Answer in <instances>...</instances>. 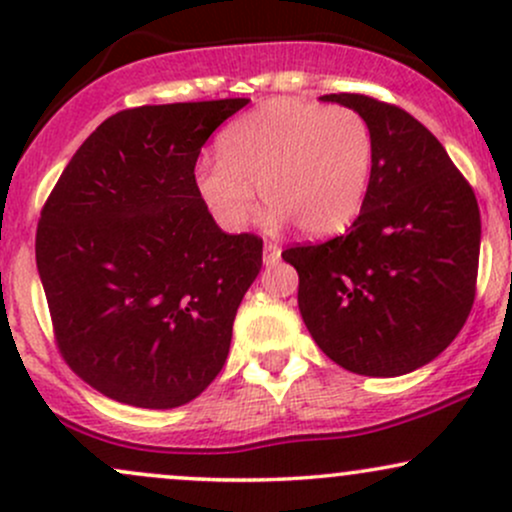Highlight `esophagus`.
<instances>
[{
    "mask_svg": "<svg viewBox=\"0 0 512 512\" xmlns=\"http://www.w3.org/2000/svg\"><path fill=\"white\" fill-rule=\"evenodd\" d=\"M281 257V248L276 243H264V262L267 264H274L279 262Z\"/></svg>",
    "mask_w": 512,
    "mask_h": 512,
    "instance_id": "esophagus-1",
    "label": "esophagus"
}]
</instances>
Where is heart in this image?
<instances>
[{"instance_id":"b5f03b06","label":"heart","mask_w":512,"mask_h":512,"mask_svg":"<svg viewBox=\"0 0 512 512\" xmlns=\"http://www.w3.org/2000/svg\"><path fill=\"white\" fill-rule=\"evenodd\" d=\"M219 156L199 163L195 182L226 231L248 226L260 190L272 226L293 221L303 236L330 238L361 214L375 142L356 110L276 98L223 129Z\"/></svg>"}]
</instances>
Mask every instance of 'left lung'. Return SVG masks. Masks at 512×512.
Returning a JSON list of instances; mask_svg holds the SVG:
<instances>
[{"label": "left lung", "mask_w": 512, "mask_h": 512, "mask_svg": "<svg viewBox=\"0 0 512 512\" xmlns=\"http://www.w3.org/2000/svg\"><path fill=\"white\" fill-rule=\"evenodd\" d=\"M368 120L375 163L346 236L281 252L298 272V308L315 344L358 375L426 366L462 330L477 286L481 219L448 151L407 110L330 93Z\"/></svg>", "instance_id": "obj_1"}]
</instances>
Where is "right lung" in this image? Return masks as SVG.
<instances>
[{"instance_id": "obj_1", "label": "right lung", "mask_w": 512, "mask_h": 512, "mask_svg": "<svg viewBox=\"0 0 512 512\" xmlns=\"http://www.w3.org/2000/svg\"><path fill=\"white\" fill-rule=\"evenodd\" d=\"M248 98L142 105L103 122L45 202L35 262L69 368L105 397L173 409L202 395L262 269V240L216 226L199 151Z\"/></svg>"}]
</instances>
